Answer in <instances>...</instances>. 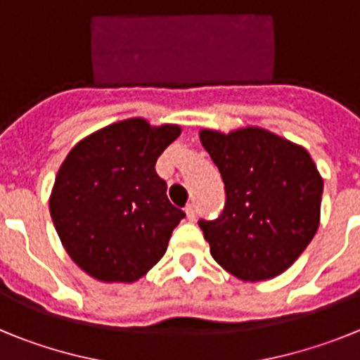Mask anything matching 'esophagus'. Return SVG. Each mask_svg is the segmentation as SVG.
<instances>
[{"label": "esophagus", "instance_id": "1", "mask_svg": "<svg viewBox=\"0 0 360 360\" xmlns=\"http://www.w3.org/2000/svg\"><path fill=\"white\" fill-rule=\"evenodd\" d=\"M186 214H187V219H189V221H195V218H196L195 203H189V205H187V207H186Z\"/></svg>", "mask_w": 360, "mask_h": 360}]
</instances>
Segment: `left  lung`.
I'll return each instance as SVG.
<instances>
[{"label": "left lung", "mask_w": 360, "mask_h": 360, "mask_svg": "<svg viewBox=\"0 0 360 360\" xmlns=\"http://www.w3.org/2000/svg\"><path fill=\"white\" fill-rule=\"evenodd\" d=\"M225 184L224 212L200 219L211 256L241 281L283 274L319 229L323 178L303 146L247 126L200 131Z\"/></svg>", "instance_id": "8db88e82"}]
</instances>
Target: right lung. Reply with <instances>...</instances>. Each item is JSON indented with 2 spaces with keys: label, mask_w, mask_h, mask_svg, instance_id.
Masks as SVG:
<instances>
[{
  "label": "right lung",
  "mask_w": 360,
  "mask_h": 360,
  "mask_svg": "<svg viewBox=\"0 0 360 360\" xmlns=\"http://www.w3.org/2000/svg\"><path fill=\"white\" fill-rule=\"evenodd\" d=\"M180 133L176 124L119 120L79 141L57 171L52 221L73 263L97 281H136L167 250L186 214L155 164Z\"/></svg>",
  "instance_id": "1"
}]
</instances>
